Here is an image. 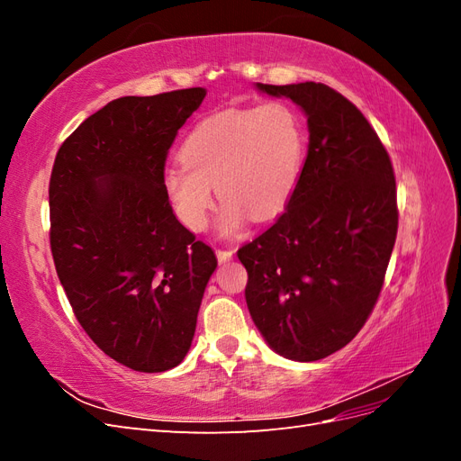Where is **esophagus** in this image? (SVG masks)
<instances>
[{"label":"esophagus","instance_id":"1","mask_svg":"<svg viewBox=\"0 0 461 461\" xmlns=\"http://www.w3.org/2000/svg\"><path fill=\"white\" fill-rule=\"evenodd\" d=\"M217 259L219 261H229L232 256H234V252H232V249H217Z\"/></svg>","mask_w":461,"mask_h":461}]
</instances>
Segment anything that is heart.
<instances>
[{"label": "heart", "instance_id": "1", "mask_svg": "<svg viewBox=\"0 0 461 461\" xmlns=\"http://www.w3.org/2000/svg\"><path fill=\"white\" fill-rule=\"evenodd\" d=\"M183 163L163 173V190L190 230H203L222 200L219 230L236 234L252 217L278 215L294 194L305 158L298 111L278 100L227 107L202 119L180 149Z\"/></svg>", "mask_w": 461, "mask_h": 461}]
</instances>
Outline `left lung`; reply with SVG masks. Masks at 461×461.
<instances>
[{
    "mask_svg": "<svg viewBox=\"0 0 461 461\" xmlns=\"http://www.w3.org/2000/svg\"><path fill=\"white\" fill-rule=\"evenodd\" d=\"M308 115L310 146L285 212L239 249L246 303L276 354L317 361L366 325L398 232L396 178L364 113L321 82L261 85Z\"/></svg>",
    "mask_w": 461,
    "mask_h": 461,
    "instance_id": "obj_1",
    "label": "left lung"
}]
</instances>
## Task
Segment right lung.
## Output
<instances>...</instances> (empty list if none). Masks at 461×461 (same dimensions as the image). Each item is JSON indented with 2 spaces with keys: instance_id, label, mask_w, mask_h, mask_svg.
<instances>
[{
  "instance_id": "obj_1",
  "label": "right lung",
  "mask_w": 461,
  "mask_h": 461,
  "mask_svg": "<svg viewBox=\"0 0 461 461\" xmlns=\"http://www.w3.org/2000/svg\"><path fill=\"white\" fill-rule=\"evenodd\" d=\"M203 88L127 95L61 144L50 178V246L80 327L117 364L161 373L190 350L213 249L173 213L169 148Z\"/></svg>"
}]
</instances>
